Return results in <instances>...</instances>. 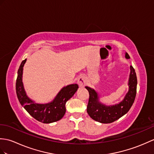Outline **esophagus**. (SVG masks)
Listing matches in <instances>:
<instances>
[{
  "label": "esophagus",
  "instance_id": "1",
  "mask_svg": "<svg viewBox=\"0 0 154 154\" xmlns=\"http://www.w3.org/2000/svg\"><path fill=\"white\" fill-rule=\"evenodd\" d=\"M77 83L80 87H84L87 84V78L85 76H81L77 79Z\"/></svg>",
  "mask_w": 154,
  "mask_h": 154
}]
</instances>
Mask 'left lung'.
<instances>
[{
	"instance_id": "left-lung-1",
	"label": "left lung",
	"mask_w": 154,
	"mask_h": 154,
	"mask_svg": "<svg viewBox=\"0 0 154 154\" xmlns=\"http://www.w3.org/2000/svg\"><path fill=\"white\" fill-rule=\"evenodd\" d=\"M125 57L130 58L129 55L126 53ZM137 78L135 70L131 66V74L128 81V92L123 100L114 106H106L98 102V94L94 89L88 87L87 89L89 93L88 102L87 105V113L92 119L102 123H110L119 119L126 114L133 106L137 94Z\"/></svg>"
}]
</instances>
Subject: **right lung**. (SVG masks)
<instances>
[{
    "mask_svg": "<svg viewBox=\"0 0 154 154\" xmlns=\"http://www.w3.org/2000/svg\"><path fill=\"white\" fill-rule=\"evenodd\" d=\"M26 62V59L21 63L16 83V94L21 105L32 117L41 123H51L60 120L66 113V103L77 91L78 85L72 84L63 87L51 103L46 104L35 103L27 96L22 83L23 67Z\"/></svg>",
    "mask_w": 154,
    "mask_h": 154,
    "instance_id": "1",
    "label": "right lung"
}]
</instances>
